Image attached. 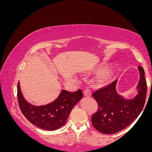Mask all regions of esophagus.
I'll return each instance as SVG.
<instances>
[{
    "label": "esophagus",
    "mask_w": 152,
    "mask_h": 152,
    "mask_svg": "<svg viewBox=\"0 0 152 152\" xmlns=\"http://www.w3.org/2000/svg\"><path fill=\"white\" fill-rule=\"evenodd\" d=\"M83 94H84L86 96H91L92 94L91 91L90 89L86 88L84 91H83Z\"/></svg>",
    "instance_id": "obj_1"
}]
</instances>
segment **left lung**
<instances>
[{"label":"left lung","mask_w":152,"mask_h":152,"mask_svg":"<svg viewBox=\"0 0 152 152\" xmlns=\"http://www.w3.org/2000/svg\"><path fill=\"white\" fill-rule=\"evenodd\" d=\"M140 80L138 94L132 99H125L116 91L117 80L93 92L98 104L97 111L92 116V124L96 130L111 134L125 129L134 121L143 108L146 99L147 82L145 71L138 66Z\"/></svg>","instance_id":"1"}]
</instances>
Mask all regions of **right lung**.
<instances>
[{
    "instance_id": "add662e5",
    "label": "right lung",
    "mask_w": 152,
    "mask_h": 152,
    "mask_svg": "<svg viewBox=\"0 0 152 152\" xmlns=\"http://www.w3.org/2000/svg\"><path fill=\"white\" fill-rule=\"evenodd\" d=\"M17 96L20 109L28 121L39 128L55 130L65 124L72 107L82 98L83 93L80 89L75 92L64 90L52 103L34 106L24 99L18 83Z\"/></svg>"
}]
</instances>
